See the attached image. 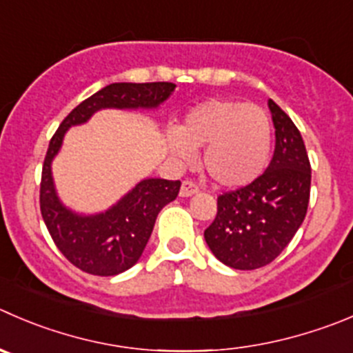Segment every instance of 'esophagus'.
I'll return each instance as SVG.
<instances>
[{"instance_id": "1", "label": "esophagus", "mask_w": 353, "mask_h": 353, "mask_svg": "<svg viewBox=\"0 0 353 353\" xmlns=\"http://www.w3.org/2000/svg\"><path fill=\"white\" fill-rule=\"evenodd\" d=\"M198 191H200V188H198V184L194 183V181H183V184H181V191L179 194L181 196H193V194H196Z\"/></svg>"}]
</instances>
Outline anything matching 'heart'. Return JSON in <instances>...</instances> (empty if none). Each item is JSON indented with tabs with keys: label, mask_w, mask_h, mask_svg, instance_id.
Here are the masks:
<instances>
[{
	"label": "heart",
	"mask_w": 353,
	"mask_h": 353,
	"mask_svg": "<svg viewBox=\"0 0 353 353\" xmlns=\"http://www.w3.org/2000/svg\"><path fill=\"white\" fill-rule=\"evenodd\" d=\"M177 159L193 160L203 148V167L224 188L253 183L268 165L272 128L268 114L252 103L212 98L191 108L179 129L167 136Z\"/></svg>",
	"instance_id": "heart-1"
}]
</instances>
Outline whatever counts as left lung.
<instances>
[{
    "instance_id": "1",
    "label": "left lung",
    "mask_w": 353,
    "mask_h": 353,
    "mask_svg": "<svg viewBox=\"0 0 353 353\" xmlns=\"http://www.w3.org/2000/svg\"><path fill=\"white\" fill-rule=\"evenodd\" d=\"M276 148L262 176L217 198V215L205 229L208 248L222 263L253 271L271 263L288 246L305 219L310 162L292 119L269 100Z\"/></svg>"
}]
</instances>
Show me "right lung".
Wrapping results in <instances>:
<instances>
[{"label":"right lung","instance_id":"right-lung-1","mask_svg":"<svg viewBox=\"0 0 353 353\" xmlns=\"http://www.w3.org/2000/svg\"><path fill=\"white\" fill-rule=\"evenodd\" d=\"M174 90L172 82H114L77 105L51 138L41 174V215L65 259L88 274L115 276L138 262L157 215L176 200L181 181L143 179L108 210L93 215L75 214L60 201L51 176V162L60 152L65 132L72 125L88 122L103 108H157Z\"/></svg>","mask_w":353,"mask_h":353}]
</instances>
